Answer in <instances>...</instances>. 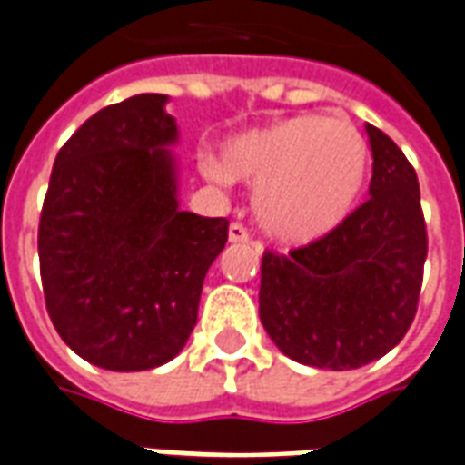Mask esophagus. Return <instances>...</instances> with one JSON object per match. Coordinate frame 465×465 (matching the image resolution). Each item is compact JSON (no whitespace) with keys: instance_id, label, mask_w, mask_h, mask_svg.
Masks as SVG:
<instances>
[{"instance_id":"obj_1","label":"esophagus","mask_w":465,"mask_h":465,"mask_svg":"<svg viewBox=\"0 0 465 465\" xmlns=\"http://www.w3.org/2000/svg\"><path fill=\"white\" fill-rule=\"evenodd\" d=\"M227 238H230V242H248L250 232L245 230V225L232 223V225H230V230H227Z\"/></svg>"}]
</instances>
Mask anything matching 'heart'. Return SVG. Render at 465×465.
<instances>
[{"label":"heart","mask_w":465,"mask_h":465,"mask_svg":"<svg viewBox=\"0 0 465 465\" xmlns=\"http://www.w3.org/2000/svg\"><path fill=\"white\" fill-rule=\"evenodd\" d=\"M368 167V143L351 122L308 112L227 140L223 164L205 160L203 173L215 183L232 174L258 187L255 215L262 230L302 245L351 215Z\"/></svg>","instance_id":"1"}]
</instances>
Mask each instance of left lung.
Wrapping results in <instances>:
<instances>
[{
    "mask_svg": "<svg viewBox=\"0 0 465 465\" xmlns=\"http://www.w3.org/2000/svg\"><path fill=\"white\" fill-rule=\"evenodd\" d=\"M365 130L371 197L305 248L262 252V328L288 358L312 368L378 361L403 341L418 311L428 235L416 170L388 134Z\"/></svg>",
    "mask_w": 465,
    "mask_h": 465,
    "instance_id": "8db88e82",
    "label": "left lung"
}]
</instances>
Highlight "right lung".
<instances>
[{"label":"right lung","instance_id":"obj_1","mask_svg":"<svg viewBox=\"0 0 465 465\" xmlns=\"http://www.w3.org/2000/svg\"><path fill=\"white\" fill-rule=\"evenodd\" d=\"M167 94H134L57 153L39 217V272L59 338L104 371H150L183 351L225 217L177 207Z\"/></svg>","mask_w":465,"mask_h":465}]
</instances>
